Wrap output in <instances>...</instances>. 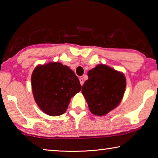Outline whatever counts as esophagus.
<instances>
[{
	"mask_svg": "<svg viewBox=\"0 0 158 158\" xmlns=\"http://www.w3.org/2000/svg\"><path fill=\"white\" fill-rule=\"evenodd\" d=\"M79 81H80V84H81V85H83V84H84V79H83L82 77L79 78Z\"/></svg>",
	"mask_w": 158,
	"mask_h": 158,
	"instance_id": "esophagus-1",
	"label": "esophagus"
}]
</instances>
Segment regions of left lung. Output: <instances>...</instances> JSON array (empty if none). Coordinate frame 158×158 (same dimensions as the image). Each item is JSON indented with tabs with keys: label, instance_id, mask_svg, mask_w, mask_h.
Returning a JSON list of instances; mask_svg holds the SVG:
<instances>
[{
	"label": "left lung",
	"instance_id": "left-lung-1",
	"mask_svg": "<svg viewBox=\"0 0 158 158\" xmlns=\"http://www.w3.org/2000/svg\"><path fill=\"white\" fill-rule=\"evenodd\" d=\"M88 76L82 94L93 114L105 116L121 103L126 88L125 77L121 72L104 64L90 69Z\"/></svg>",
	"mask_w": 158,
	"mask_h": 158
}]
</instances>
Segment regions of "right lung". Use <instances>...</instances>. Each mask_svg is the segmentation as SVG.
Returning <instances> with one entry per match:
<instances>
[{"label":"right lung","instance_id":"right-lung-1","mask_svg":"<svg viewBox=\"0 0 158 158\" xmlns=\"http://www.w3.org/2000/svg\"><path fill=\"white\" fill-rule=\"evenodd\" d=\"M31 87L37 106L51 116L65 113L71 98L81 89L74 72L58 62L36 66L31 75Z\"/></svg>","mask_w":158,"mask_h":158}]
</instances>
